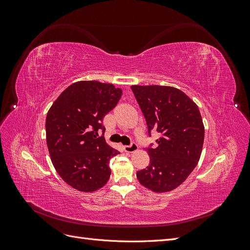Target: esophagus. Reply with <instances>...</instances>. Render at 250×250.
Returning a JSON list of instances; mask_svg holds the SVG:
<instances>
[{"mask_svg": "<svg viewBox=\"0 0 250 250\" xmlns=\"http://www.w3.org/2000/svg\"><path fill=\"white\" fill-rule=\"evenodd\" d=\"M137 149H138V145L134 142H132L130 145H125L124 146V150L126 151V152H128V153H132Z\"/></svg>", "mask_w": 250, "mask_h": 250, "instance_id": "34e87169", "label": "esophagus"}]
</instances>
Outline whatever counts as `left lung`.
I'll use <instances>...</instances> for the list:
<instances>
[{
    "mask_svg": "<svg viewBox=\"0 0 250 250\" xmlns=\"http://www.w3.org/2000/svg\"><path fill=\"white\" fill-rule=\"evenodd\" d=\"M145 117L148 133L156 129L162 137L147 148L150 164L137 172L140 184L156 193L180 186L198 164L204 126L198 106L180 89L161 85H132Z\"/></svg>",
    "mask_w": 250,
    "mask_h": 250,
    "instance_id": "obj_1",
    "label": "left lung"
}]
</instances>
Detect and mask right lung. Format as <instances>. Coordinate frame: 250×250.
I'll return each instance as SVG.
<instances>
[{
	"label": "right lung",
	"mask_w": 250,
	"mask_h": 250,
	"mask_svg": "<svg viewBox=\"0 0 250 250\" xmlns=\"http://www.w3.org/2000/svg\"><path fill=\"white\" fill-rule=\"evenodd\" d=\"M122 89L110 83L78 81L53 103L46 119L47 145L55 170L67 185L94 192L110 177L109 161L119 154L99 137L106 113L116 107Z\"/></svg>",
	"instance_id": "right-lung-1"
}]
</instances>
